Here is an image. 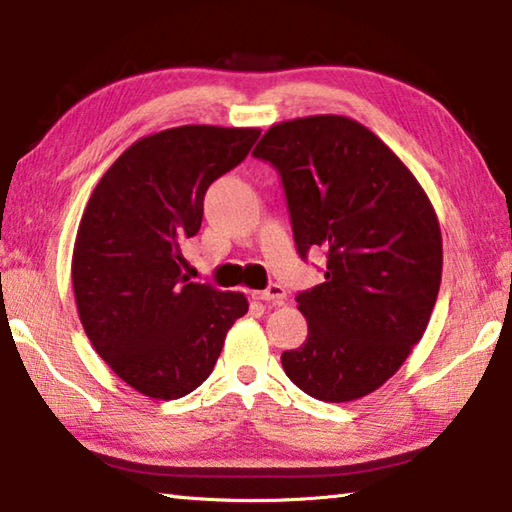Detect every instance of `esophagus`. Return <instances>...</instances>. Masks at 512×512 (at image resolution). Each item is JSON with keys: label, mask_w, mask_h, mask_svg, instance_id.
Here are the masks:
<instances>
[{"label": "esophagus", "mask_w": 512, "mask_h": 512, "mask_svg": "<svg viewBox=\"0 0 512 512\" xmlns=\"http://www.w3.org/2000/svg\"><path fill=\"white\" fill-rule=\"evenodd\" d=\"M253 298L273 302V305H284V302H287V291H284L280 284H271V287L264 291H253Z\"/></svg>", "instance_id": "1"}]
</instances>
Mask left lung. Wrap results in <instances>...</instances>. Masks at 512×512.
Instances as JSON below:
<instances>
[{
	"mask_svg": "<svg viewBox=\"0 0 512 512\" xmlns=\"http://www.w3.org/2000/svg\"><path fill=\"white\" fill-rule=\"evenodd\" d=\"M253 155L280 171L300 257L327 250L325 282L296 298L307 341L282 352V368L316 400L370 395L429 325L443 275L436 210L409 167L350 117L280 121Z\"/></svg>",
	"mask_w": 512,
	"mask_h": 512,
	"instance_id": "8db88e82",
	"label": "left lung"
}]
</instances>
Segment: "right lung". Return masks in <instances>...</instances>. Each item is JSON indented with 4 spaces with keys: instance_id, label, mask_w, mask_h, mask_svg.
I'll use <instances>...</instances> for the list:
<instances>
[{
    "instance_id": "obj_1",
    "label": "right lung",
    "mask_w": 512,
    "mask_h": 512,
    "mask_svg": "<svg viewBox=\"0 0 512 512\" xmlns=\"http://www.w3.org/2000/svg\"><path fill=\"white\" fill-rule=\"evenodd\" d=\"M259 133L189 124L140 137L85 205L72 255L81 325L112 372L153 400L201 386L248 311L244 293L189 282L180 246L201 230L207 187Z\"/></svg>"
}]
</instances>
